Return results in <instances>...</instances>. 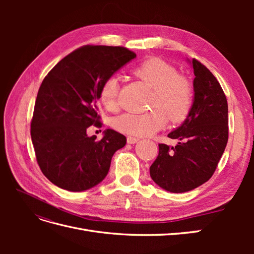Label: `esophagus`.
I'll return each mask as SVG.
<instances>
[{"label": "esophagus", "mask_w": 254, "mask_h": 254, "mask_svg": "<svg viewBox=\"0 0 254 254\" xmlns=\"http://www.w3.org/2000/svg\"><path fill=\"white\" fill-rule=\"evenodd\" d=\"M137 141H140L139 137H134V136H127V143L128 144H134L136 143Z\"/></svg>", "instance_id": "esophagus-1"}]
</instances>
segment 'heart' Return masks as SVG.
Returning <instances> with one entry per match:
<instances>
[{"label":"heart","instance_id":"b5f03b06","mask_svg":"<svg viewBox=\"0 0 254 254\" xmlns=\"http://www.w3.org/2000/svg\"><path fill=\"white\" fill-rule=\"evenodd\" d=\"M137 77L153 89L152 106L157 107L145 113H125L113 120V127L121 132L132 135H151L162 129L170 115L173 122L186 119L193 106L194 92L190 82L171 64L160 58L145 60L134 71ZM119 79L107 78L99 91V98L107 110H114L118 105Z\"/></svg>","mask_w":254,"mask_h":254}]
</instances>
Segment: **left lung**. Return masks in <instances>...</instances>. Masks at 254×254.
I'll return each instance as SVG.
<instances>
[{"label": "left lung", "mask_w": 254, "mask_h": 254, "mask_svg": "<svg viewBox=\"0 0 254 254\" xmlns=\"http://www.w3.org/2000/svg\"><path fill=\"white\" fill-rule=\"evenodd\" d=\"M194 70V98L182 124L168 137L175 147L159 144V155L149 168L156 184L171 193H186L209 180L228 142V103L216 77L198 60Z\"/></svg>", "instance_id": "left-lung-1"}]
</instances>
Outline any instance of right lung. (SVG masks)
<instances>
[{
	"label": "right lung",
	"instance_id": "obj_1",
	"mask_svg": "<svg viewBox=\"0 0 254 254\" xmlns=\"http://www.w3.org/2000/svg\"><path fill=\"white\" fill-rule=\"evenodd\" d=\"M135 54L125 48L86 45L61 59L38 91L30 135L37 162L60 189L82 191L101 183L114 152L126 137L106 129L102 140L87 129L101 126L98 101L103 82Z\"/></svg>",
	"mask_w": 254,
	"mask_h": 254
}]
</instances>
